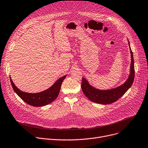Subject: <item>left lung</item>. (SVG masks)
I'll list each match as a JSON object with an SVG mask.
<instances>
[{
	"mask_svg": "<svg viewBox=\"0 0 148 148\" xmlns=\"http://www.w3.org/2000/svg\"><path fill=\"white\" fill-rule=\"evenodd\" d=\"M128 43L131 54V63L130 74L126 82L116 88L107 90H102L92 86L89 84L87 79L82 77L81 84L82 90L84 94L89 100L98 104H110L117 101L131 87L133 83L134 77V66L133 52L131 50L129 40Z\"/></svg>",
	"mask_w": 148,
	"mask_h": 148,
	"instance_id": "left-lung-1",
	"label": "left lung"
}]
</instances>
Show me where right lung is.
I'll return each mask as SVG.
<instances>
[{
    "label": "right lung",
    "mask_w": 148,
    "mask_h": 148,
    "mask_svg": "<svg viewBox=\"0 0 148 148\" xmlns=\"http://www.w3.org/2000/svg\"><path fill=\"white\" fill-rule=\"evenodd\" d=\"M66 77V75L61 77L49 89L38 93H28L22 91L15 86L10 76V81L15 93L27 104L34 107H42L51 103L57 98L62 84Z\"/></svg>",
    "instance_id": "1"
}]
</instances>
